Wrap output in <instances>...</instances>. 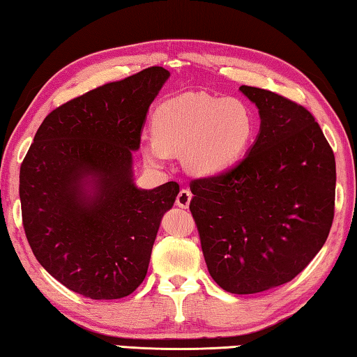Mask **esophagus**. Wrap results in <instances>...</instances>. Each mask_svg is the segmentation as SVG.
<instances>
[{"mask_svg":"<svg viewBox=\"0 0 357 357\" xmlns=\"http://www.w3.org/2000/svg\"><path fill=\"white\" fill-rule=\"evenodd\" d=\"M192 200V192L189 189H183L176 197V204L179 208H189Z\"/></svg>","mask_w":357,"mask_h":357,"instance_id":"1","label":"esophagus"}]
</instances>
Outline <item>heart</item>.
Masks as SVG:
<instances>
[{
    "label": "heart",
    "instance_id": "b5f03b06",
    "mask_svg": "<svg viewBox=\"0 0 357 357\" xmlns=\"http://www.w3.org/2000/svg\"><path fill=\"white\" fill-rule=\"evenodd\" d=\"M154 138L143 144V157L160 167L172 154L184 153L187 170L217 174L245 153L255 132V118L243 100L184 94L167 100L153 116Z\"/></svg>",
    "mask_w": 357,
    "mask_h": 357
}]
</instances>
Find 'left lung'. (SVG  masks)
I'll list each match as a JSON object with an SVG mask.
<instances>
[{
	"instance_id": "obj_1",
	"label": "left lung",
	"mask_w": 357,
	"mask_h": 357,
	"mask_svg": "<svg viewBox=\"0 0 357 357\" xmlns=\"http://www.w3.org/2000/svg\"><path fill=\"white\" fill-rule=\"evenodd\" d=\"M239 89L258 107L259 134L236 165L192 181L190 213L217 285L253 294L293 280L321 250L334 220L335 157L307 108Z\"/></svg>"
}]
</instances>
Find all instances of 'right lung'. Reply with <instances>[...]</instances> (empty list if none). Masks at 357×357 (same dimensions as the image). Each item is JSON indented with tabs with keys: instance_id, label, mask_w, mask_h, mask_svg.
Listing matches in <instances>:
<instances>
[{
	"instance_id": "obj_1",
	"label": "right lung",
	"mask_w": 357,
	"mask_h": 357,
	"mask_svg": "<svg viewBox=\"0 0 357 357\" xmlns=\"http://www.w3.org/2000/svg\"><path fill=\"white\" fill-rule=\"evenodd\" d=\"M170 72L159 66L66 102L42 121L20 167L26 239L48 274L89 299L126 298L142 285L162 215L179 185L138 189L151 102Z\"/></svg>"
}]
</instances>
